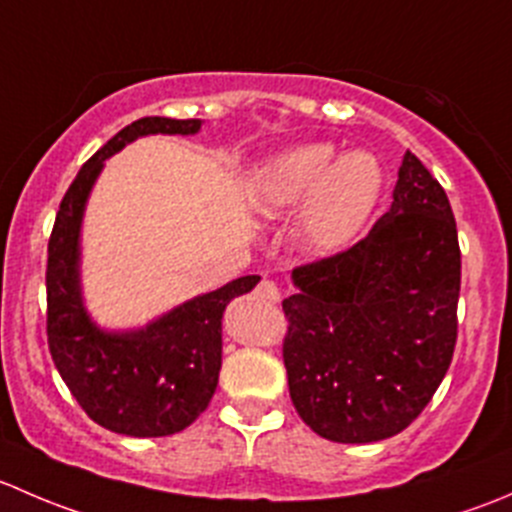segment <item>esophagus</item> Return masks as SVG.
<instances>
[{
	"mask_svg": "<svg viewBox=\"0 0 512 512\" xmlns=\"http://www.w3.org/2000/svg\"><path fill=\"white\" fill-rule=\"evenodd\" d=\"M257 294H260V297L265 299V302H272V304L280 302V297H282L280 287H277L272 280H262L260 285H257Z\"/></svg>",
	"mask_w": 512,
	"mask_h": 512,
	"instance_id": "obj_1",
	"label": "esophagus"
}]
</instances>
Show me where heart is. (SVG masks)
I'll return each mask as SVG.
<instances>
[{
    "label": "heart",
    "mask_w": 512,
    "mask_h": 512,
    "mask_svg": "<svg viewBox=\"0 0 512 512\" xmlns=\"http://www.w3.org/2000/svg\"><path fill=\"white\" fill-rule=\"evenodd\" d=\"M386 175L376 156L332 143H302L267 158L252 180V205L262 215L299 213V235L317 252L352 247L374 218Z\"/></svg>",
    "instance_id": "b5f03b06"
}]
</instances>
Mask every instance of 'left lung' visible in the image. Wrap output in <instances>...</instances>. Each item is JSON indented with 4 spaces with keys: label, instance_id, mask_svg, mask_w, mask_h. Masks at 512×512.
<instances>
[{
    "label": "left lung",
    "instance_id": "1",
    "mask_svg": "<svg viewBox=\"0 0 512 512\" xmlns=\"http://www.w3.org/2000/svg\"><path fill=\"white\" fill-rule=\"evenodd\" d=\"M289 396L334 443H374L426 409L456 347L461 250L446 190L406 151L394 203L347 252L292 270Z\"/></svg>",
    "mask_w": 512,
    "mask_h": 512
}]
</instances>
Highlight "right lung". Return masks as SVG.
<instances>
[{"instance_id": "1", "label": "right lung", "mask_w": 512, "mask_h": 512, "mask_svg": "<svg viewBox=\"0 0 512 512\" xmlns=\"http://www.w3.org/2000/svg\"><path fill=\"white\" fill-rule=\"evenodd\" d=\"M200 118L146 116L84 163L56 213L46 265V334L61 379L98 426L136 438L188 428L213 399L223 366V314L257 275L198 294L138 329H103L81 292V225L103 165L143 136H195Z\"/></svg>"}]
</instances>
